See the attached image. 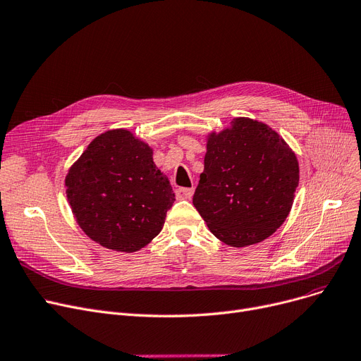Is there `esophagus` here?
I'll use <instances>...</instances> for the list:
<instances>
[{
  "label": "esophagus",
  "mask_w": 361,
  "mask_h": 361,
  "mask_svg": "<svg viewBox=\"0 0 361 361\" xmlns=\"http://www.w3.org/2000/svg\"><path fill=\"white\" fill-rule=\"evenodd\" d=\"M194 195V188H178L176 198L179 200H190Z\"/></svg>",
  "instance_id": "1"
}]
</instances>
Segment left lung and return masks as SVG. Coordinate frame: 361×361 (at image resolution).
Segmentation results:
<instances>
[{
	"instance_id": "1",
	"label": "left lung",
	"mask_w": 361,
	"mask_h": 361,
	"mask_svg": "<svg viewBox=\"0 0 361 361\" xmlns=\"http://www.w3.org/2000/svg\"><path fill=\"white\" fill-rule=\"evenodd\" d=\"M298 186L299 161L288 144L264 122L235 118L208 134L192 202L217 239L243 247L286 221Z\"/></svg>"
}]
</instances>
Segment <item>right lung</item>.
<instances>
[{
	"mask_svg": "<svg viewBox=\"0 0 361 361\" xmlns=\"http://www.w3.org/2000/svg\"><path fill=\"white\" fill-rule=\"evenodd\" d=\"M73 214L86 235L118 252H137L163 228L175 201L153 148L128 130L96 137L66 176Z\"/></svg>",
	"mask_w": 361,
	"mask_h": 361,
	"instance_id": "add662e5",
	"label": "right lung"
}]
</instances>
